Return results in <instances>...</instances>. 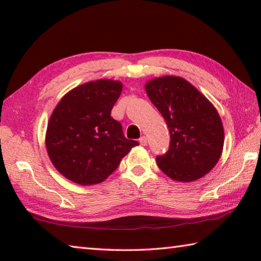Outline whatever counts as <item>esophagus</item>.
<instances>
[{
  "mask_svg": "<svg viewBox=\"0 0 261 261\" xmlns=\"http://www.w3.org/2000/svg\"><path fill=\"white\" fill-rule=\"evenodd\" d=\"M139 143H140L141 146H146V145H147V138H146V137H145V136L140 137V139H139Z\"/></svg>",
  "mask_w": 261,
  "mask_h": 261,
  "instance_id": "esophagus-1",
  "label": "esophagus"
}]
</instances>
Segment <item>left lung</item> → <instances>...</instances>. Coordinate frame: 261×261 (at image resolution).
I'll list each match as a JSON object with an SVG mask.
<instances>
[{
	"instance_id": "obj_1",
	"label": "left lung",
	"mask_w": 261,
	"mask_h": 261,
	"mask_svg": "<svg viewBox=\"0 0 261 261\" xmlns=\"http://www.w3.org/2000/svg\"><path fill=\"white\" fill-rule=\"evenodd\" d=\"M149 100L167 122L169 149L156 156L168 177L192 182L218 163L224 132L218 112L196 87L184 78L163 76L145 85Z\"/></svg>"
}]
</instances>
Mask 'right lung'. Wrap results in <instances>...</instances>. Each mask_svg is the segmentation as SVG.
I'll return each mask as SVG.
<instances>
[{"label":"right lung","instance_id":"obj_1","mask_svg":"<svg viewBox=\"0 0 261 261\" xmlns=\"http://www.w3.org/2000/svg\"><path fill=\"white\" fill-rule=\"evenodd\" d=\"M122 83L99 79L73 88L53 112L46 148L53 165L72 182L101 183L138 141L126 139L122 124L110 116Z\"/></svg>","mask_w":261,"mask_h":261}]
</instances>
